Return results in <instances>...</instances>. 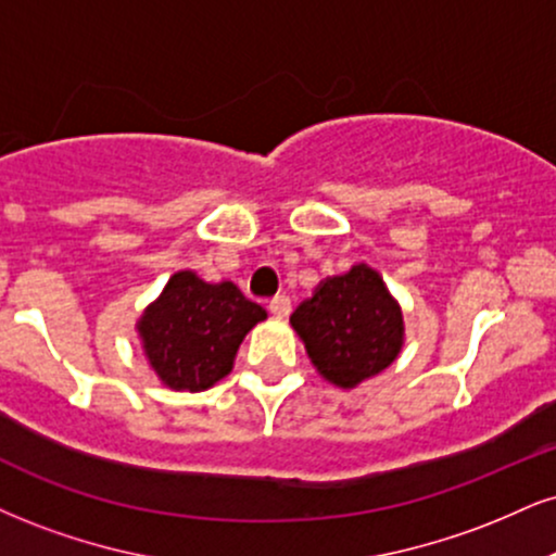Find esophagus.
<instances>
[{
    "label": "esophagus",
    "mask_w": 556,
    "mask_h": 556,
    "mask_svg": "<svg viewBox=\"0 0 556 556\" xmlns=\"http://www.w3.org/2000/svg\"><path fill=\"white\" fill-rule=\"evenodd\" d=\"M269 311L274 313V316H279V318L290 316V311H292V300L287 298V295H274V298L269 300Z\"/></svg>",
    "instance_id": "34e87169"
}]
</instances>
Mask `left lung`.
Instances as JSON below:
<instances>
[{
	"label": "left lung",
	"instance_id": "1",
	"mask_svg": "<svg viewBox=\"0 0 556 556\" xmlns=\"http://www.w3.org/2000/svg\"><path fill=\"white\" fill-rule=\"evenodd\" d=\"M290 324L320 376L342 388L378 376L404 344L401 307L388 295L380 274L365 264L320 282L316 295L298 305Z\"/></svg>",
	"mask_w": 556,
	"mask_h": 556
}]
</instances>
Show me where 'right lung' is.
<instances>
[{
	"label": "right lung",
	"mask_w": 556,
	"mask_h": 556,
	"mask_svg": "<svg viewBox=\"0 0 556 556\" xmlns=\"http://www.w3.org/2000/svg\"><path fill=\"white\" fill-rule=\"evenodd\" d=\"M266 311L232 282L210 285L193 271L173 274L139 320L152 370L176 391H204L232 370L243 337Z\"/></svg>",
	"instance_id": "1"
}]
</instances>
